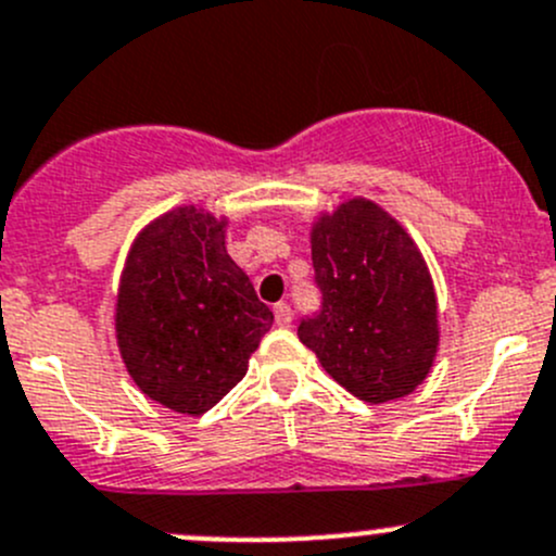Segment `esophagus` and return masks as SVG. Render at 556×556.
I'll use <instances>...</instances> for the list:
<instances>
[{"instance_id": "34e87169", "label": "esophagus", "mask_w": 556, "mask_h": 556, "mask_svg": "<svg viewBox=\"0 0 556 556\" xmlns=\"http://www.w3.org/2000/svg\"><path fill=\"white\" fill-rule=\"evenodd\" d=\"M273 313H276L278 327H289V324H291V307L286 305V302H278V305L273 307Z\"/></svg>"}]
</instances>
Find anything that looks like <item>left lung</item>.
I'll return each instance as SVG.
<instances>
[{
  "label": "left lung",
  "mask_w": 556,
  "mask_h": 556,
  "mask_svg": "<svg viewBox=\"0 0 556 556\" xmlns=\"http://www.w3.org/2000/svg\"><path fill=\"white\" fill-rule=\"evenodd\" d=\"M321 311L296 327L324 370L365 403L414 392L438 354V300L410 235L370 200L313 224Z\"/></svg>",
  "instance_id": "1"
}]
</instances>
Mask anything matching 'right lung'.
Here are the masks:
<instances>
[{
	"label": "right lung",
	"instance_id": "obj_1",
	"mask_svg": "<svg viewBox=\"0 0 556 556\" xmlns=\"http://www.w3.org/2000/svg\"><path fill=\"white\" fill-rule=\"evenodd\" d=\"M227 218L194 205L148 224L131 243L115 338L146 397L200 416L243 381L273 311L227 254Z\"/></svg>",
	"mask_w": 556,
	"mask_h": 556
}]
</instances>
